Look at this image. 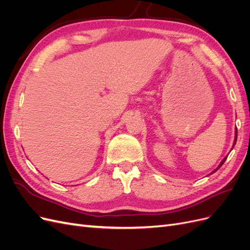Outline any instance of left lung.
Here are the masks:
<instances>
[{
	"label": "left lung",
	"instance_id": "left-lung-1",
	"mask_svg": "<svg viewBox=\"0 0 250 250\" xmlns=\"http://www.w3.org/2000/svg\"><path fill=\"white\" fill-rule=\"evenodd\" d=\"M234 135H236V137H234V141H233V145H232V148H233V146H234V145H236V143H237V135H238V131H237V128H236V134H234ZM232 148H231V150H232ZM226 158H228V156H225V157L223 158V160H222V162L220 163V165H219V166H218V167H217V168H216V169H215V170H214L213 172H211V173H215V172H216V171H217V170H218L219 168H220V167H221V166H222V165L224 164V162L226 161Z\"/></svg>",
	"mask_w": 250,
	"mask_h": 250
}]
</instances>
